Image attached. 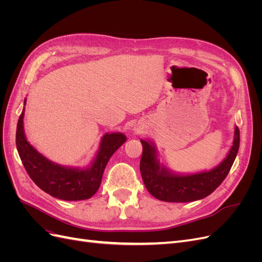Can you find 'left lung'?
Listing matches in <instances>:
<instances>
[{
	"mask_svg": "<svg viewBox=\"0 0 262 262\" xmlns=\"http://www.w3.org/2000/svg\"><path fill=\"white\" fill-rule=\"evenodd\" d=\"M143 153L140 163L147 191L165 202H191L211 194L231 170L239 148V129L235 125L233 144L225 158L215 167L196 172H177L164 165L153 141L141 139Z\"/></svg>",
	"mask_w": 262,
	"mask_h": 262,
	"instance_id": "8db88e82",
	"label": "left lung"
}]
</instances>
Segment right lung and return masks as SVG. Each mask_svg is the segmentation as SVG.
Instances as JSON below:
<instances>
[{"mask_svg": "<svg viewBox=\"0 0 262 262\" xmlns=\"http://www.w3.org/2000/svg\"><path fill=\"white\" fill-rule=\"evenodd\" d=\"M26 105V98L24 106ZM25 107L19 116L16 147L29 177L45 192L66 201H81L92 198L99 189L102 173L110 157L126 141L121 132L105 133L93 161L86 167H72L50 161L27 141L24 130Z\"/></svg>", "mask_w": 262, "mask_h": 262, "instance_id": "1", "label": "right lung"}]
</instances>
